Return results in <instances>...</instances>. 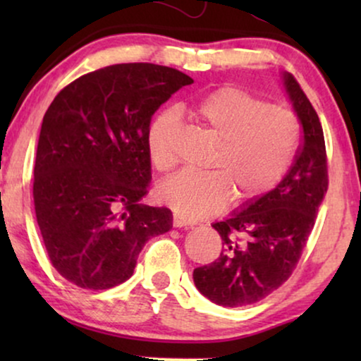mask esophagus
<instances>
[{
	"mask_svg": "<svg viewBox=\"0 0 361 361\" xmlns=\"http://www.w3.org/2000/svg\"><path fill=\"white\" fill-rule=\"evenodd\" d=\"M172 225H174L176 228H189V226H192L189 220L182 219V216L177 215V214H174V219H172Z\"/></svg>",
	"mask_w": 361,
	"mask_h": 361,
	"instance_id": "34e87169",
	"label": "esophagus"
}]
</instances>
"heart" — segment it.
<instances>
[{
  "label": "heart",
  "instance_id": "heart-1",
  "mask_svg": "<svg viewBox=\"0 0 361 361\" xmlns=\"http://www.w3.org/2000/svg\"><path fill=\"white\" fill-rule=\"evenodd\" d=\"M189 115L216 140L207 162L210 171H180L156 189L157 200L185 220L219 214L230 197L235 204H248L266 195L299 149L298 118L245 88H215L189 108ZM179 126L174 110L157 113L147 126L146 147L156 169L174 166L172 141Z\"/></svg>",
  "mask_w": 361,
  "mask_h": 361
}]
</instances>
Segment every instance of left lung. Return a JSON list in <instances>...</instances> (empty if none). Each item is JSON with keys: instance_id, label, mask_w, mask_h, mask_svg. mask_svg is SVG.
<instances>
[{"instance_id": "8db88e82", "label": "left lung", "mask_w": 361, "mask_h": 361, "mask_svg": "<svg viewBox=\"0 0 361 361\" xmlns=\"http://www.w3.org/2000/svg\"><path fill=\"white\" fill-rule=\"evenodd\" d=\"M283 80L302 126L294 164L273 190L212 225L221 236L224 250L214 263L194 269L197 289L224 307L258 302L289 279L329 187L317 113L290 73H284Z\"/></svg>"}]
</instances>
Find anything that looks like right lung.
Segmentation results:
<instances>
[{
  "label": "right lung",
  "mask_w": 361,
  "mask_h": 361,
  "mask_svg": "<svg viewBox=\"0 0 361 361\" xmlns=\"http://www.w3.org/2000/svg\"><path fill=\"white\" fill-rule=\"evenodd\" d=\"M194 80L156 63L85 73L44 115L34 164V209L49 259L82 289L130 279L152 236L172 228L166 207L140 204L151 180L146 131L162 103Z\"/></svg>",
  "instance_id": "1"
}]
</instances>
